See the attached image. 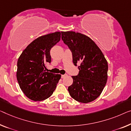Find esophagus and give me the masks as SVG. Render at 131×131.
Returning <instances> with one entry per match:
<instances>
[{
  "label": "esophagus",
  "mask_w": 131,
  "mask_h": 131,
  "mask_svg": "<svg viewBox=\"0 0 131 131\" xmlns=\"http://www.w3.org/2000/svg\"><path fill=\"white\" fill-rule=\"evenodd\" d=\"M66 76H67V75H66V74H65V75H61V78H65V77H66Z\"/></svg>",
  "instance_id": "1"
}]
</instances>
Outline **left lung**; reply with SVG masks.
Wrapping results in <instances>:
<instances>
[{
	"label": "left lung",
	"instance_id": "left-lung-1",
	"mask_svg": "<svg viewBox=\"0 0 131 131\" xmlns=\"http://www.w3.org/2000/svg\"><path fill=\"white\" fill-rule=\"evenodd\" d=\"M62 39L71 50L73 63L78 66L77 76L68 87L71 96L78 102L89 103L96 99L106 85L108 65L99 47L88 36L80 33L61 32Z\"/></svg>",
	"mask_w": 131,
	"mask_h": 131
}]
</instances>
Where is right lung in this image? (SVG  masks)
<instances>
[{
  "label": "right lung",
  "instance_id": "right-lung-1",
  "mask_svg": "<svg viewBox=\"0 0 131 131\" xmlns=\"http://www.w3.org/2000/svg\"><path fill=\"white\" fill-rule=\"evenodd\" d=\"M60 32L40 36L31 42L19 56L16 77L24 94L31 100L40 101L49 97L61 78L59 74L46 72L51 62L50 50L60 40Z\"/></svg>",
  "mask_w": 131,
  "mask_h": 131
}]
</instances>
